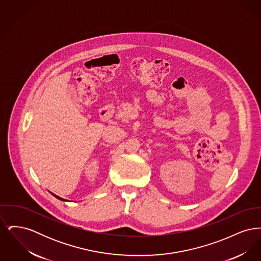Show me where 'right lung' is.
I'll return each mask as SVG.
<instances>
[{"label": "right lung", "mask_w": 261, "mask_h": 261, "mask_svg": "<svg viewBox=\"0 0 261 261\" xmlns=\"http://www.w3.org/2000/svg\"><path fill=\"white\" fill-rule=\"evenodd\" d=\"M53 195H54V194H53ZM54 196H55L57 199H61V200H64V199H62V198H60V197H58V196H56V195H54Z\"/></svg>", "instance_id": "obj_1"}]
</instances>
